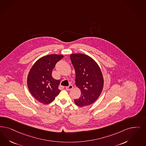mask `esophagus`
Wrapping results in <instances>:
<instances>
[{
    "label": "esophagus",
    "mask_w": 146,
    "mask_h": 146,
    "mask_svg": "<svg viewBox=\"0 0 146 146\" xmlns=\"http://www.w3.org/2000/svg\"><path fill=\"white\" fill-rule=\"evenodd\" d=\"M73 88V85H69L68 86H67V87H66V89L67 91H70V90H71Z\"/></svg>",
    "instance_id": "obj_1"
}]
</instances>
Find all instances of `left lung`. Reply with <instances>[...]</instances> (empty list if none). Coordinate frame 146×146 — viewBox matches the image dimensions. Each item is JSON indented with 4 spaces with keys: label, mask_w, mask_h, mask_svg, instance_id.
<instances>
[{
    "label": "left lung",
    "mask_w": 146,
    "mask_h": 146,
    "mask_svg": "<svg viewBox=\"0 0 146 146\" xmlns=\"http://www.w3.org/2000/svg\"><path fill=\"white\" fill-rule=\"evenodd\" d=\"M70 60L76 71V85L81 91L79 98L74 99L76 104L83 107L91 105L102 93L104 79L99 66L87 55L74 54Z\"/></svg>",
    "instance_id": "obj_1"
}]
</instances>
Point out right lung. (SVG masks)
Listing matches in <instances>:
<instances>
[{"label":"right lung","instance_id":"obj_1","mask_svg":"<svg viewBox=\"0 0 146 146\" xmlns=\"http://www.w3.org/2000/svg\"><path fill=\"white\" fill-rule=\"evenodd\" d=\"M63 57L55 54L42 57L33 66L28 74L27 84L30 93L44 104L51 103L60 92L58 88L60 82L54 79L52 73L56 64Z\"/></svg>","mask_w":146,"mask_h":146}]
</instances>
